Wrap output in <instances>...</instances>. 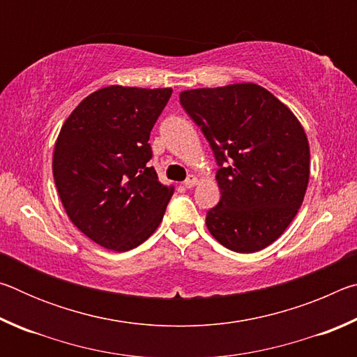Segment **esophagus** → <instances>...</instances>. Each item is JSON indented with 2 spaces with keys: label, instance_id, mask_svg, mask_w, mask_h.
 I'll list each match as a JSON object with an SVG mask.
<instances>
[{
  "label": "esophagus",
  "instance_id": "obj_1",
  "mask_svg": "<svg viewBox=\"0 0 357 357\" xmlns=\"http://www.w3.org/2000/svg\"><path fill=\"white\" fill-rule=\"evenodd\" d=\"M197 183H198V179H197L195 176H193V174H190V176L184 181V185L187 187V189H192V187L195 185Z\"/></svg>",
  "mask_w": 357,
  "mask_h": 357
}]
</instances>
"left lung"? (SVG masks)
<instances>
[{
    "label": "left lung",
    "mask_w": 357,
    "mask_h": 357,
    "mask_svg": "<svg viewBox=\"0 0 357 357\" xmlns=\"http://www.w3.org/2000/svg\"><path fill=\"white\" fill-rule=\"evenodd\" d=\"M181 105L211 144L220 202L209 233L238 253L264 249L298 214L310 176V149L291 110L255 83L200 88Z\"/></svg>",
    "instance_id": "left-lung-1"
}]
</instances>
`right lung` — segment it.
<instances>
[{
    "instance_id": "add662e5",
    "label": "right lung",
    "mask_w": 357,
    "mask_h": 357,
    "mask_svg": "<svg viewBox=\"0 0 357 357\" xmlns=\"http://www.w3.org/2000/svg\"><path fill=\"white\" fill-rule=\"evenodd\" d=\"M172 88L107 86L66 119L53 153V178L72 223L96 244L128 252L153 234L173 187L148 162L149 135Z\"/></svg>"
}]
</instances>
